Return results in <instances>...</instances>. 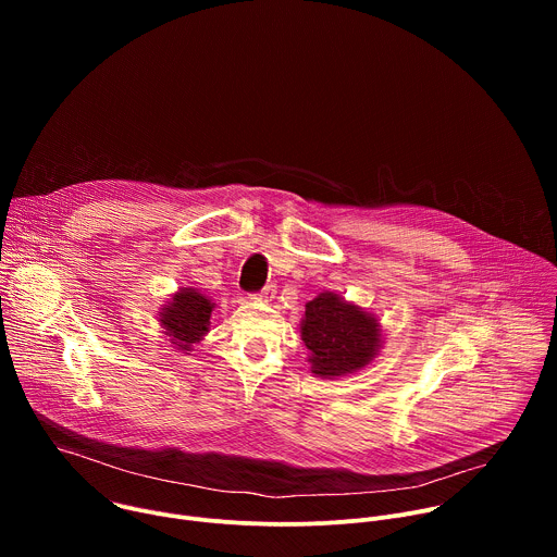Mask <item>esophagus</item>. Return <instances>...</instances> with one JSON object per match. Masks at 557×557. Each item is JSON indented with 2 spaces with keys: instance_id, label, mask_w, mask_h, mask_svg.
<instances>
[{
  "instance_id": "1",
  "label": "esophagus",
  "mask_w": 557,
  "mask_h": 557,
  "mask_svg": "<svg viewBox=\"0 0 557 557\" xmlns=\"http://www.w3.org/2000/svg\"><path fill=\"white\" fill-rule=\"evenodd\" d=\"M277 293V286L275 284H267L260 293H256V299H262V301H271Z\"/></svg>"
}]
</instances>
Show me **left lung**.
Segmentation results:
<instances>
[{
	"mask_svg": "<svg viewBox=\"0 0 557 557\" xmlns=\"http://www.w3.org/2000/svg\"><path fill=\"white\" fill-rule=\"evenodd\" d=\"M301 339L312 352V372L342 376L363 368L379 348V324L361 308L324 293L306 304Z\"/></svg>",
	"mask_w": 557,
	"mask_h": 557,
	"instance_id": "1",
	"label": "left lung"
}]
</instances>
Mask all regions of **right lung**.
Listing matches in <instances>:
<instances>
[{
    "label": "right lung",
    "instance_id": "obj_1",
    "mask_svg": "<svg viewBox=\"0 0 557 557\" xmlns=\"http://www.w3.org/2000/svg\"><path fill=\"white\" fill-rule=\"evenodd\" d=\"M211 310L213 304L194 288H185L174 295L172 304L163 308L161 314V322L172 337V344H176L181 350H189L191 344L200 342V337L209 331Z\"/></svg>",
    "mask_w": 557,
    "mask_h": 557
}]
</instances>
